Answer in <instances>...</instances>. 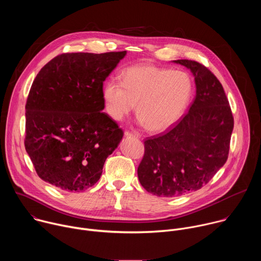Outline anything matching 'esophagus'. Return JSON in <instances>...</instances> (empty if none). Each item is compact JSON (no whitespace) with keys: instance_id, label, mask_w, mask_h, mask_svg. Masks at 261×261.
Segmentation results:
<instances>
[{"instance_id":"1","label":"esophagus","mask_w":261,"mask_h":261,"mask_svg":"<svg viewBox=\"0 0 261 261\" xmlns=\"http://www.w3.org/2000/svg\"><path fill=\"white\" fill-rule=\"evenodd\" d=\"M124 135L126 136V137H137L135 134H133V133H131V132H129V131H125V133H124Z\"/></svg>"}]
</instances>
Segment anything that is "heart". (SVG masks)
I'll use <instances>...</instances> for the list:
<instances>
[{"mask_svg":"<svg viewBox=\"0 0 261 261\" xmlns=\"http://www.w3.org/2000/svg\"><path fill=\"white\" fill-rule=\"evenodd\" d=\"M191 93L192 83L186 72L137 65L123 73L122 83L107 81L102 95L107 113L115 121H122L136 104L140 125L162 133L181 118Z\"/></svg>","mask_w":261,"mask_h":261,"instance_id":"b5f03b06","label":"heart"}]
</instances>
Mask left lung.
I'll list each match as a JSON object with an SVG mask.
<instances>
[{"mask_svg": "<svg viewBox=\"0 0 261 261\" xmlns=\"http://www.w3.org/2000/svg\"><path fill=\"white\" fill-rule=\"evenodd\" d=\"M189 69L196 95L188 114L169 132L144 141L137 174L142 187L159 197H176L203 187L225 164L233 118L222 85L203 65L173 61Z\"/></svg>", "mask_w": 261, "mask_h": 261, "instance_id": "8db88e82", "label": "left lung"}]
</instances>
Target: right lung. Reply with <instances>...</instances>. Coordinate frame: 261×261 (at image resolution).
Listing matches in <instances>:
<instances>
[{
  "label": "right lung",
  "mask_w": 261,
  "mask_h": 261,
  "mask_svg": "<svg viewBox=\"0 0 261 261\" xmlns=\"http://www.w3.org/2000/svg\"><path fill=\"white\" fill-rule=\"evenodd\" d=\"M126 54H64L37 74L25 104L24 146L43 180L69 192L99 180L124 135L102 113L103 83Z\"/></svg>",
  "instance_id": "1"
}]
</instances>
